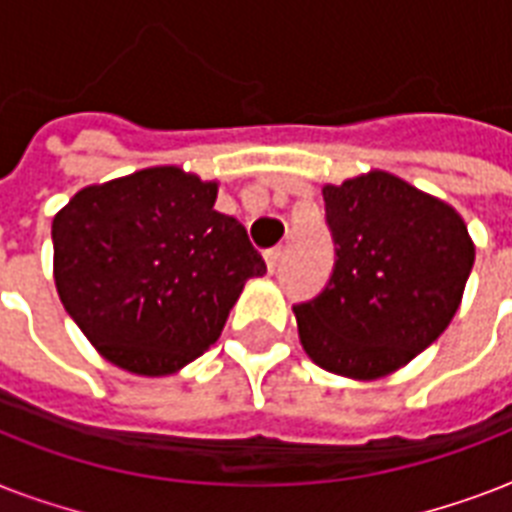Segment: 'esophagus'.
<instances>
[{
  "label": "esophagus",
  "instance_id": "34e87169",
  "mask_svg": "<svg viewBox=\"0 0 512 512\" xmlns=\"http://www.w3.org/2000/svg\"><path fill=\"white\" fill-rule=\"evenodd\" d=\"M279 263H281V247H273V249H268V252H265V265H268V271H276V268H279Z\"/></svg>",
  "mask_w": 512,
  "mask_h": 512
}]
</instances>
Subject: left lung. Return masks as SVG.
Here are the masks:
<instances>
[{
	"label": "left lung",
	"instance_id": "8db88e82",
	"mask_svg": "<svg viewBox=\"0 0 512 512\" xmlns=\"http://www.w3.org/2000/svg\"><path fill=\"white\" fill-rule=\"evenodd\" d=\"M335 271L295 305L305 353L350 380H380L441 337L462 303L476 244L460 212L390 172L321 188Z\"/></svg>",
	"mask_w": 512,
	"mask_h": 512
}]
</instances>
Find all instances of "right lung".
<instances>
[{"label":"right lung","mask_w":512,"mask_h":512,"mask_svg":"<svg viewBox=\"0 0 512 512\" xmlns=\"http://www.w3.org/2000/svg\"><path fill=\"white\" fill-rule=\"evenodd\" d=\"M215 199L217 180L170 164L87 185L52 217L60 303L106 361L143 377L183 369L263 276L244 225Z\"/></svg>","instance_id":"right-lung-1"}]
</instances>
